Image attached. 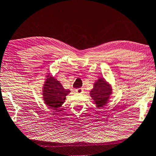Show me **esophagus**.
Instances as JSON below:
<instances>
[{
	"instance_id": "34e87169",
	"label": "esophagus",
	"mask_w": 156,
	"mask_h": 156,
	"mask_svg": "<svg viewBox=\"0 0 156 156\" xmlns=\"http://www.w3.org/2000/svg\"><path fill=\"white\" fill-rule=\"evenodd\" d=\"M76 92L78 94H81L83 92V89L82 88H78L76 90Z\"/></svg>"
}]
</instances>
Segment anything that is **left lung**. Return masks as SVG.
I'll return each instance as SVG.
<instances>
[{
	"mask_svg": "<svg viewBox=\"0 0 156 156\" xmlns=\"http://www.w3.org/2000/svg\"><path fill=\"white\" fill-rule=\"evenodd\" d=\"M112 94L111 85L104 78H99L94 84V88L90 91V95L97 108H102L109 102Z\"/></svg>",
	"mask_w": 156,
	"mask_h": 156,
	"instance_id": "obj_1",
	"label": "left lung"
}]
</instances>
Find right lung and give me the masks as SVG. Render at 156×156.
<instances>
[{
    "label": "right lung",
    "instance_id": "add662e5",
    "mask_svg": "<svg viewBox=\"0 0 156 156\" xmlns=\"http://www.w3.org/2000/svg\"><path fill=\"white\" fill-rule=\"evenodd\" d=\"M70 92L69 90L64 89L60 82L50 74L46 76L42 87V98L44 104L49 108L59 109Z\"/></svg>",
    "mask_w": 156,
    "mask_h": 156
}]
</instances>
